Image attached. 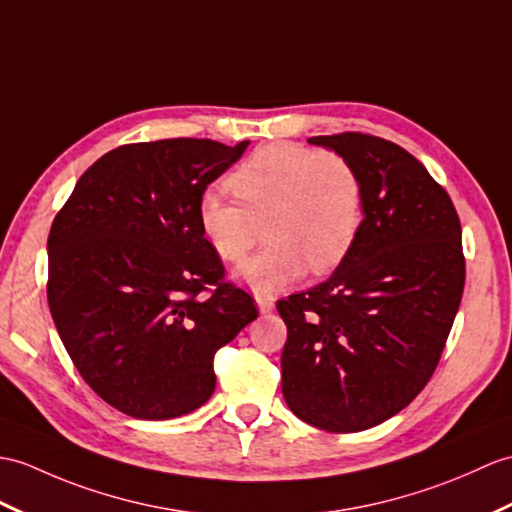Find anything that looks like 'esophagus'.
<instances>
[{
  "label": "esophagus",
  "instance_id": "obj_1",
  "mask_svg": "<svg viewBox=\"0 0 512 512\" xmlns=\"http://www.w3.org/2000/svg\"><path fill=\"white\" fill-rule=\"evenodd\" d=\"M255 303H257L261 314H268V312H272V307H275V299H272V296H264V294L255 296Z\"/></svg>",
  "mask_w": 512,
  "mask_h": 512
}]
</instances>
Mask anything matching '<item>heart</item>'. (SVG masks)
<instances>
[{
  "label": "heart",
  "instance_id": "1",
  "mask_svg": "<svg viewBox=\"0 0 512 512\" xmlns=\"http://www.w3.org/2000/svg\"><path fill=\"white\" fill-rule=\"evenodd\" d=\"M237 200L209 187L196 218L209 248L240 264L259 240L268 246L237 270L257 294L279 292L312 272L334 270L347 257L364 218V189L355 165L334 150L290 141L259 146L229 176Z\"/></svg>",
  "mask_w": 512,
  "mask_h": 512
}]
</instances>
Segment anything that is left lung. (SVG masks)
Listing matches in <instances>:
<instances>
[{
  "instance_id": "left-lung-1",
  "label": "left lung",
  "mask_w": 512,
  "mask_h": 512,
  "mask_svg": "<svg viewBox=\"0 0 512 512\" xmlns=\"http://www.w3.org/2000/svg\"><path fill=\"white\" fill-rule=\"evenodd\" d=\"M307 141L355 165L364 218L334 275L277 303L288 327L281 390L318 430L362 432L406 408L441 360L465 288L460 220L423 163L392 141Z\"/></svg>"
}]
</instances>
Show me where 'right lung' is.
<instances>
[{
    "mask_svg": "<svg viewBox=\"0 0 512 512\" xmlns=\"http://www.w3.org/2000/svg\"><path fill=\"white\" fill-rule=\"evenodd\" d=\"M248 144L120 146L78 178L52 222L47 303L58 336L82 379L128 417L200 408L216 390L213 355L257 318L251 296L224 283L196 218L200 194Z\"/></svg>",
    "mask_w": 512,
    "mask_h": 512,
    "instance_id": "right-lung-1",
    "label": "right lung"
}]
</instances>
